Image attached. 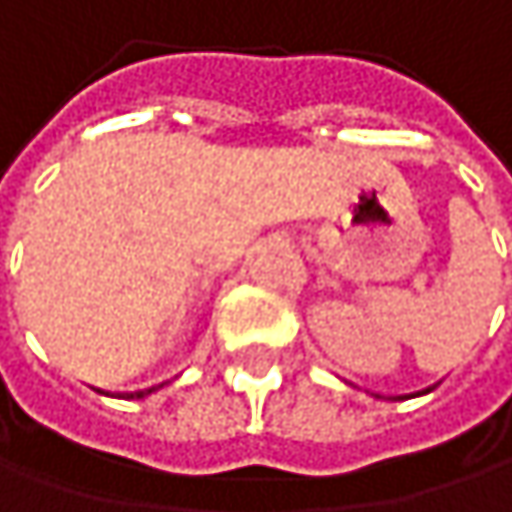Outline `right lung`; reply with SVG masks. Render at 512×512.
<instances>
[{"label":"right lung","mask_w":512,"mask_h":512,"mask_svg":"<svg viewBox=\"0 0 512 512\" xmlns=\"http://www.w3.org/2000/svg\"><path fill=\"white\" fill-rule=\"evenodd\" d=\"M150 392H156V386H153V389H141V392H126V398H144V395H150Z\"/></svg>","instance_id":"obj_1"}]
</instances>
